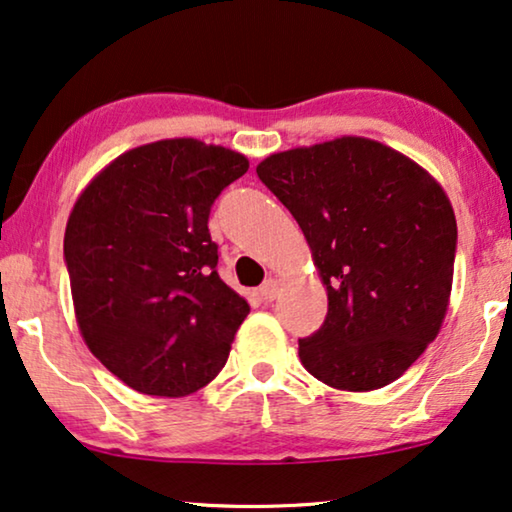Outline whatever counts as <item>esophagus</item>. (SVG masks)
Instances as JSON below:
<instances>
[{"instance_id":"1","label":"esophagus","mask_w":512,"mask_h":512,"mask_svg":"<svg viewBox=\"0 0 512 512\" xmlns=\"http://www.w3.org/2000/svg\"><path fill=\"white\" fill-rule=\"evenodd\" d=\"M277 293H279L277 279H265L263 286L258 288V295H261V298H263L265 302H272L274 298H277Z\"/></svg>"}]
</instances>
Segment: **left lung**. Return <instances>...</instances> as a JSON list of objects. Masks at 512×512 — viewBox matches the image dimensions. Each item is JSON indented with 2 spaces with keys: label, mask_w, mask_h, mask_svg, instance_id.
I'll return each mask as SVG.
<instances>
[{
  "label": "left lung",
  "mask_w": 512,
  "mask_h": 512,
  "mask_svg": "<svg viewBox=\"0 0 512 512\" xmlns=\"http://www.w3.org/2000/svg\"><path fill=\"white\" fill-rule=\"evenodd\" d=\"M256 173L300 224L328 291L323 325L298 342L302 365L337 390L399 379L448 311L457 221L446 191L360 136L270 154Z\"/></svg>",
  "instance_id": "left-lung-1"
}]
</instances>
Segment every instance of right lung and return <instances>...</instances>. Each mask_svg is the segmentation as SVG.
<instances>
[{"mask_svg":"<svg viewBox=\"0 0 512 512\" xmlns=\"http://www.w3.org/2000/svg\"><path fill=\"white\" fill-rule=\"evenodd\" d=\"M244 154L196 138L124 152L83 189L64 261L85 344L143 395L184 397L226 365L247 300L221 281L210 207Z\"/></svg>","mask_w":512,"mask_h":512,"instance_id":"right-lung-1","label":"right lung"}]
</instances>
